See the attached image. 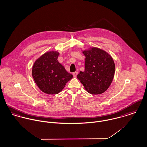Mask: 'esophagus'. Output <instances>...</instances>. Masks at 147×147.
Listing matches in <instances>:
<instances>
[{
    "label": "esophagus",
    "mask_w": 147,
    "mask_h": 147,
    "mask_svg": "<svg viewBox=\"0 0 147 147\" xmlns=\"http://www.w3.org/2000/svg\"><path fill=\"white\" fill-rule=\"evenodd\" d=\"M77 74H78V72H77V71H75V72H74V73H73V76H74V77H75L77 76Z\"/></svg>",
    "instance_id": "esophagus-1"
}]
</instances>
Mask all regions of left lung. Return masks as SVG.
I'll list each match as a JSON object with an SVG mask.
<instances>
[{
    "mask_svg": "<svg viewBox=\"0 0 147 147\" xmlns=\"http://www.w3.org/2000/svg\"><path fill=\"white\" fill-rule=\"evenodd\" d=\"M83 53L86 56L85 69L77 75V78L88 93L101 94L107 90L114 78V61L107 52L96 47Z\"/></svg>",
    "mask_w": 147,
    "mask_h": 147,
    "instance_id": "obj_1",
    "label": "left lung"
}]
</instances>
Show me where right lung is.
Returning <instances> with one entry per match:
<instances>
[{
  "instance_id": "1",
  "label": "right lung",
  "mask_w": 147,
  "mask_h": 147,
  "mask_svg": "<svg viewBox=\"0 0 147 147\" xmlns=\"http://www.w3.org/2000/svg\"><path fill=\"white\" fill-rule=\"evenodd\" d=\"M59 53L49 51L45 53L34 64L32 76L39 88L47 94H57L73 78L57 60Z\"/></svg>"
}]
</instances>
